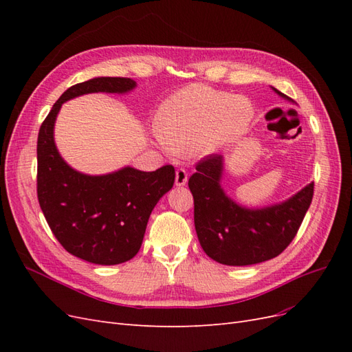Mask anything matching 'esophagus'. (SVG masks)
<instances>
[{"mask_svg":"<svg viewBox=\"0 0 352 352\" xmlns=\"http://www.w3.org/2000/svg\"><path fill=\"white\" fill-rule=\"evenodd\" d=\"M176 186H185L188 182V172L185 168H177L176 170Z\"/></svg>","mask_w":352,"mask_h":352,"instance_id":"obj_1","label":"esophagus"}]
</instances>
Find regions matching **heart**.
<instances>
[{
    "instance_id": "1",
    "label": "heart",
    "mask_w": 352,
    "mask_h": 352,
    "mask_svg": "<svg viewBox=\"0 0 352 352\" xmlns=\"http://www.w3.org/2000/svg\"><path fill=\"white\" fill-rule=\"evenodd\" d=\"M252 116L247 98L190 85L160 105L153 135L170 155L212 153L247 131Z\"/></svg>"
}]
</instances>
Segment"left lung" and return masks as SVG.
<instances>
[{"mask_svg":"<svg viewBox=\"0 0 352 352\" xmlns=\"http://www.w3.org/2000/svg\"><path fill=\"white\" fill-rule=\"evenodd\" d=\"M274 92L291 100L278 89ZM195 168L188 186L194 197L198 241L210 258L226 265H251L286 250L311 204L313 182L280 204L252 210L236 204L221 189V155L210 154Z\"/></svg>","mask_w":352,"mask_h":352,"instance_id":"8db88e82","label":"left lung"}]
</instances>
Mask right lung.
I'll list each match as a JSON object with an SVG mask.
<instances>
[{
	"mask_svg": "<svg viewBox=\"0 0 352 352\" xmlns=\"http://www.w3.org/2000/svg\"><path fill=\"white\" fill-rule=\"evenodd\" d=\"M136 87L131 78H94L70 87L39 127L36 192L51 232L67 252L101 265L133 258L158 199L172 189L175 167L155 172L123 167L89 176L73 170L58 154L54 123L61 104L83 94H124Z\"/></svg>",
	"mask_w": 352,
	"mask_h": 352,
	"instance_id": "1",
	"label": "right lung"
}]
</instances>
